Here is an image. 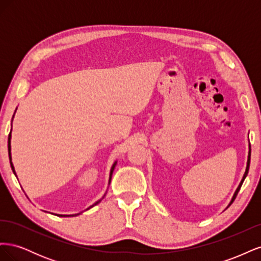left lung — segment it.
<instances>
[{"label": "left lung", "instance_id": "1", "mask_svg": "<svg viewBox=\"0 0 261 261\" xmlns=\"http://www.w3.org/2000/svg\"><path fill=\"white\" fill-rule=\"evenodd\" d=\"M249 163H250V146H249V152H248V160H247V167H246V171H245V173H244V176H243V178H242V180H241V183H240V185H239L238 189H236V191H235V193H234V195H233V198H232V200H231L230 204H228L227 207H230V206H231L232 202L235 200L236 196H238V194H239V192H240V189H241V187H242V185H243V181H244V179H245V178H246V176H247V174H248V170H249Z\"/></svg>", "mask_w": 261, "mask_h": 261}]
</instances>
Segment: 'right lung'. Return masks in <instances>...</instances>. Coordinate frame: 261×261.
<instances>
[{
    "mask_svg": "<svg viewBox=\"0 0 261 261\" xmlns=\"http://www.w3.org/2000/svg\"><path fill=\"white\" fill-rule=\"evenodd\" d=\"M9 155H10V162H11V167H12V170H13V172H14V174L16 175V173H15V170H14V167H13V163H12V158H11V133H10V135H9ZM115 165H116V162H114V164L112 165V168H111V171H110V178H109V184H110V181H111V178H112V173H113V171H114V168H115ZM106 196V195H105ZM105 196L102 197V198H105ZM101 201V199L100 200H98L97 202H94L91 207H93V206H96V204H98L99 202ZM91 207H89V208H91ZM88 208V209H89ZM78 215V213H77ZM74 216V215H73ZM76 216V215H75ZM59 217H69V216H63V215H59ZM72 217V216H70Z\"/></svg>",
    "mask_w": 261,
    "mask_h": 261,
    "instance_id": "right-lung-1",
    "label": "right lung"
}]
</instances>
